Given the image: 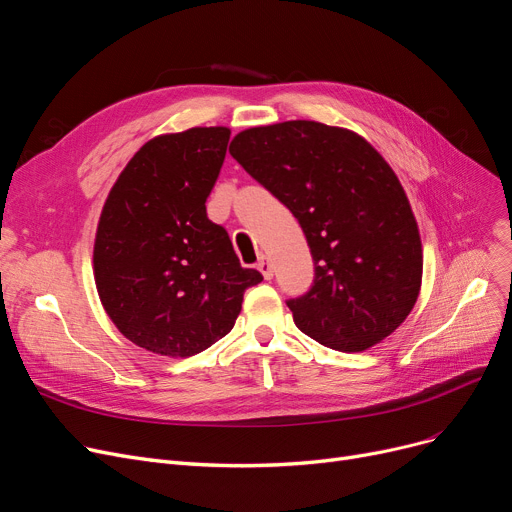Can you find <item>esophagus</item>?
Masks as SVG:
<instances>
[{
	"mask_svg": "<svg viewBox=\"0 0 512 512\" xmlns=\"http://www.w3.org/2000/svg\"><path fill=\"white\" fill-rule=\"evenodd\" d=\"M257 267H259V272L263 274V278H265V280H272V278H274V265H272L270 257H265V255H263V257L259 259Z\"/></svg>",
	"mask_w": 512,
	"mask_h": 512,
	"instance_id": "1",
	"label": "esophagus"
}]
</instances>
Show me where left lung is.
<instances>
[{
	"label": "left lung",
	"instance_id": "left-lung-1",
	"mask_svg": "<svg viewBox=\"0 0 512 512\" xmlns=\"http://www.w3.org/2000/svg\"><path fill=\"white\" fill-rule=\"evenodd\" d=\"M230 155L307 236L315 280L288 301L297 328L342 353L390 336L417 303L423 249L388 161L361 134L313 120L242 130Z\"/></svg>",
	"mask_w": 512,
	"mask_h": 512
}]
</instances>
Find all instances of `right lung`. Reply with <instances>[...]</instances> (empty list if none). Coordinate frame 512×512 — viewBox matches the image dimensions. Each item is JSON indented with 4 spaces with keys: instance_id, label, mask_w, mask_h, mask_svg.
I'll list each match as a JSON object with an SVG mask.
<instances>
[{
    "instance_id": "1",
    "label": "right lung",
    "mask_w": 512,
    "mask_h": 512,
    "mask_svg": "<svg viewBox=\"0 0 512 512\" xmlns=\"http://www.w3.org/2000/svg\"><path fill=\"white\" fill-rule=\"evenodd\" d=\"M230 128L195 126L147 141L107 195L93 245L101 305L137 346L193 357L224 338L249 286L228 232L207 218Z\"/></svg>"
}]
</instances>
